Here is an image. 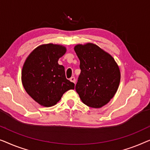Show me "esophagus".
I'll return each instance as SVG.
<instances>
[{
	"instance_id": "obj_1",
	"label": "esophagus",
	"mask_w": 150,
	"mask_h": 150,
	"mask_svg": "<svg viewBox=\"0 0 150 150\" xmlns=\"http://www.w3.org/2000/svg\"><path fill=\"white\" fill-rule=\"evenodd\" d=\"M70 81H71V82H73V83H75V81H76V80H75V78L74 77H71V78H70Z\"/></svg>"
}]
</instances>
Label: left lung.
<instances>
[{
    "label": "left lung",
    "mask_w": 150,
    "mask_h": 150,
    "mask_svg": "<svg viewBox=\"0 0 150 150\" xmlns=\"http://www.w3.org/2000/svg\"><path fill=\"white\" fill-rule=\"evenodd\" d=\"M74 50L81 69L76 91L87 106L100 108L116 93L121 77L119 67L110 54L96 44H77Z\"/></svg>",
    "instance_id": "obj_1"
}]
</instances>
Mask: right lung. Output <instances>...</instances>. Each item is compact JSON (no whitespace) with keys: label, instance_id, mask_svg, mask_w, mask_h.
<instances>
[{"label":"right lung","instance_id":"add662e5","mask_svg":"<svg viewBox=\"0 0 150 150\" xmlns=\"http://www.w3.org/2000/svg\"><path fill=\"white\" fill-rule=\"evenodd\" d=\"M67 52L64 46L43 44L28 55L23 65L22 82L28 95L41 106H54L64 92L75 88L58 61Z\"/></svg>","mask_w":150,"mask_h":150}]
</instances>
